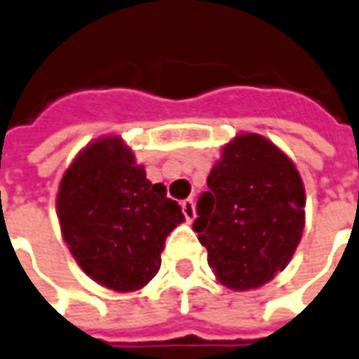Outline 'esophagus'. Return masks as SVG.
I'll use <instances>...</instances> for the list:
<instances>
[{"label":"esophagus","instance_id":"34e87169","mask_svg":"<svg viewBox=\"0 0 359 359\" xmlns=\"http://www.w3.org/2000/svg\"><path fill=\"white\" fill-rule=\"evenodd\" d=\"M182 214H184V218L189 222H192L196 218V208H194V200L187 198L182 200Z\"/></svg>","mask_w":359,"mask_h":359}]
</instances>
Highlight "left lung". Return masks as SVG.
I'll list each match as a JSON object with an SVG mask.
<instances>
[{"instance_id": "obj_1", "label": "left lung", "mask_w": 359, "mask_h": 359, "mask_svg": "<svg viewBox=\"0 0 359 359\" xmlns=\"http://www.w3.org/2000/svg\"><path fill=\"white\" fill-rule=\"evenodd\" d=\"M196 204L192 228L216 279L233 291L257 289L291 262L304 228V187L281 149L241 133L222 149Z\"/></svg>"}]
</instances>
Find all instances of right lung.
I'll return each mask as SVG.
<instances>
[{
    "label": "right lung",
    "mask_w": 359,
    "mask_h": 359,
    "mask_svg": "<svg viewBox=\"0 0 359 359\" xmlns=\"http://www.w3.org/2000/svg\"><path fill=\"white\" fill-rule=\"evenodd\" d=\"M58 222L82 271L111 291L145 287L161 267L170 231L184 222L163 184L119 137H102L78 153L60 180Z\"/></svg>",
    "instance_id": "1"
}]
</instances>
